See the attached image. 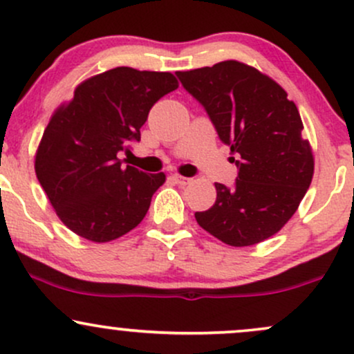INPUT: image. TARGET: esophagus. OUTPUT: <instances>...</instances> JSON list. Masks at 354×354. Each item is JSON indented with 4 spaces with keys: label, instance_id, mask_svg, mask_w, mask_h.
Masks as SVG:
<instances>
[{
    "label": "esophagus",
    "instance_id": "obj_1",
    "mask_svg": "<svg viewBox=\"0 0 354 354\" xmlns=\"http://www.w3.org/2000/svg\"><path fill=\"white\" fill-rule=\"evenodd\" d=\"M173 180H174V183H176V185H180V186H186V185H189L191 181V178H186V176H181V174H173Z\"/></svg>",
    "mask_w": 354,
    "mask_h": 354
}]
</instances>
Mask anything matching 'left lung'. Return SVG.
<instances>
[{"label": "left lung", "instance_id": "1", "mask_svg": "<svg viewBox=\"0 0 354 354\" xmlns=\"http://www.w3.org/2000/svg\"><path fill=\"white\" fill-rule=\"evenodd\" d=\"M176 76L238 168L233 188L214 185L216 201L194 213L198 225L230 246L265 241L290 221L311 185L315 161L298 108L276 81L239 61Z\"/></svg>", "mask_w": 354, "mask_h": 354}]
</instances>
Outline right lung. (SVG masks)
<instances>
[{
	"instance_id": "right-lung-1",
	"label": "right lung",
	"mask_w": 354,
	"mask_h": 354,
	"mask_svg": "<svg viewBox=\"0 0 354 354\" xmlns=\"http://www.w3.org/2000/svg\"><path fill=\"white\" fill-rule=\"evenodd\" d=\"M176 88L171 73L120 66L83 81L75 98L56 109L36 151L35 171L73 233L106 243L146 216L165 173L123 166L118 153L141 140L149 109Z\"/></svg>"
}]
</instances>
